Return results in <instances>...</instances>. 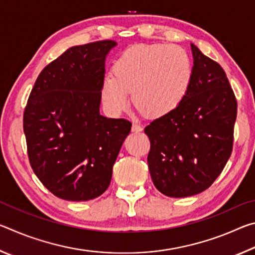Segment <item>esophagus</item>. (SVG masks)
Instances as JSON below:
<instances>
[{
  "instance_id": "34e87169",
  "label": "esophagus",
  "mask_w": 255,
  "mask_h": 255,
  "mask_svg": "<svg viewBox=\"0 0 255 255\" xmlns=\"http://www.w3.org/2000/svg\"><path fill=\"white\" fill-rule=\"evenodd\" d=\"M141 130H143V128H141V127L139 126V125L135 124V123L132 124V126H131V131H132V132L137 133V132H140Z\"/></svg>"
}]
</instances>
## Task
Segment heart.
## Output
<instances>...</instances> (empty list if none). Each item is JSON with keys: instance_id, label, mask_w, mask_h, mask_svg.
Wrapping results in <instances>:
<instances>
[{"instance_id": "b5f03b06", "label": "heart", "mask_w": 255, "mask_h": 255, "mask_svg": "<svg viewBox=\"0 0 255 255\" xmlns=\"http://www.w3.org/2000/svg\"><path fill=\"white\" fill-rule=\"evenodd\" d=\"M193 66L183 48L174 45H136L115 62L114 74L102 82L101 98L107 110L119 115L127 109L129 93L137 109L150 118L170 115L187 97Z\"/></svg>"}]
</instances>
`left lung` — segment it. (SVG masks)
<instances>
[{
	"instance_id": "obj_1",
	"label": "left lung",
	"mask_w": 255,
	"mask_h": 255,
	"mask_svg": "<svg viewBox=\"0 0 255 255\" xmlns=\"http://www.w3.org/2000/svg\"><path fill=\"white\" fill-rule=\"evenodd\" d=\"M193 79L183 102L144 131L153 183L172 198L209 188L230 158L237 102L222 66L191 44Z\"/></svg>"
}]
</instances>
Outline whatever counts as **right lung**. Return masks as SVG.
<instances>
[{
  "instance_id": "right-lung-1",
  "label": "right lung",
  "mask_w": 255,
  "mask_h": 255,
  "mask_svg": "<svg viewBox=\"0 0 255 255\" xmlns=\"http://www.w3.org/2000/svg\"><path fill=\"white\" fill-rule=\"evenodd\" d=\"M114 40L73 46L38 76L23 115L34 174L56 197L86 201L109 187L131 124L100 114L106 58Z\"/></svg>"
}]
</instances>
